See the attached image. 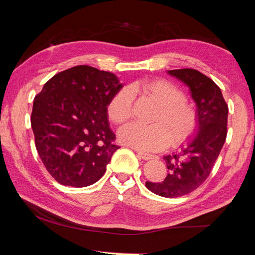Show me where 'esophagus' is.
Instances as JSON below:
<instances>
[{"label": "esophagus", "instance_id": "obj_1", "mask_svg": "<svg viewBox=\"0 0 255 255\" xmlns=\"http://www.w3.org/2000/svg\"><path fill=\"white\" fill-rule=\"evenodd\" d=\"M138 156H139L140 158L145 159V161H148V159H153L155 156L154 155H150V154H146V153H143V152H137Z\"/></svg>", "mask_w": 255, "mask_h": 255}]
</instances>
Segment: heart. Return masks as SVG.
Here are the masks:
<instances>
[{
	"mask_svg": "<svg viewBox=\"0 0 255 255\" xmlns=\"http://www.w3.org/2000/svg\"><path fill=\"white\" fill-rule=\"evenodd\" d=\"M140 89L159 107L155 112L153 125L129 124L119 131L123 144L141 152H155L165 148L170 141L181 145L193 136L199 124L195 107L187 102V96L170 81L155 79L144 81L132 90ZM124 88L110 99L107 106V115L115 125L128 122L132 116L133 92Z\"/></svg>",
	"mask_w": 255,
	"mask_h": 255,
	"instance_id": "obj_1",
	"label": "heart"
}]
</instances>
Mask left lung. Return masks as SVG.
Instances as JSON below:
<instances>
[{
    "label": "left lung",
    "instance_id": "left-lung-1",
    "mask_svg": "<svg viewBox=\"0 0 255 255\" xmlns=\"http://www.w3.org/2000/svg\"><path fill=\"white\" fill-rule=\"evenodd\" d=\"M167 73L189 86L199 117L198 132L180 153L164 156L166 178L161 182L147 181L146 188L161 197L176 198L195 191L209 176L226 140L228 106L218 85L199 71L182 68Z\"/></svg>",
    "mask_w": 255,
    "mask_h": 255
}]
</instances>
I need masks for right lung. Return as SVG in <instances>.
Returning a JSON list of instances; mask_svg holds the SVG:
<instances>
[{
  "instance_id": "obj_1",
  "label": "right lung",
  "mask_w": 255,
  "mask_h": 255,
  "mask_svg": "<svg viewBox=\"0 0 255 255\" xmlns=\"http://www.w3.org/2000/svg\"><path fill=\"white\" fill-rule=\"evenodd\" d=\"M123 88L110 72L79 65L54 75L33 100L31 127L38 154L63 185L96 183L120 148L107 106Z\"/></svg>"
}]
</instances>
